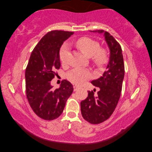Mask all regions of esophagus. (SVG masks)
I'll use <instances>...</instances> for the list:
<instances>
[{"label":"esophagus","mask_w":152,"mask_h":152,"mask_svg":"<svg viewBox=\"0 0 152 152\" xmlns=\"http://www.w3.org/2000/svg\"><path fill=\"white\" fill-rule=\"evenodd\" d=\"M74 91H77V90L78 89H80V86H74Z\"/></svg>","instance_id":"obj_1"}]
</instances>
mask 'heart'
Listing matches in <instances>:
<instances>
[{
  "instance_id": "heart-1",
  "label": "heart",
  "mask_w": 152,
  "mask_h": 152,
  "mask_svg": "<svg viewBox=\"0 0 152 152\" xmlns=\"http://www.w3.org/2000/svg\"><path fill=\"white\" fill-rule=\"evenodd\" d=\"M76 46L81 52L88 57H91L96 66L102 67L108 62V52L105 48H100L99 42L88 37L80 38L76 41ZM69 51L66 45H64L59 51V59L63 64L67 62ZM71 82L77 85H82L92 77V74L87 69L76 68L67 74Z\"/></svg>"
}]
</instances>
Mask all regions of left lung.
<instances>
[{"label":"left lung","instance_id":"left-lung-1","mask_svg":"<svg viewBox=\"0 0 152 152\" xmlns=\"http://www.w3.org/2000/svg\"><path fill=\"white\" fill-rule=\"evenodd\" d=\"M104 33L105 40L110 49V60L106 70L99 78L91 83L99 87L100 91L94 95L88 91V96L80 103L83 119L92 124H99L110 117L120 98L125 67L120 44L108 32L103 30L91 31Z\"/></svg>","mask_w":152,"mask_h":152}]
</instances>
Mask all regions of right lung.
<instances>
[{
    "instance_id": "obj_1",
    "label": "right lung",
    "mask_w": 152,
    "mask_h": 152,
    "mask_svg": "<svg viewBox=\"0 0 152 152\" xmlns=\"http://www.w3.org/2000/svg\"><path fill=\"white\" fill-rule=\"evenodd\" d=\"M73 32L51 31L42 38L31 55L25 70L26 95L28 103L38 117L53 120L62 114L67 99L74 90L64 80L59 89L51 85L56 69L61 66L59 50Z\"/></svg>"
}]
</instances>
